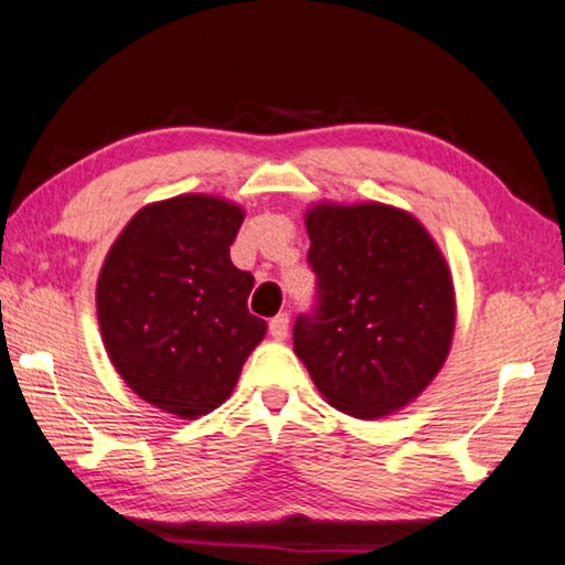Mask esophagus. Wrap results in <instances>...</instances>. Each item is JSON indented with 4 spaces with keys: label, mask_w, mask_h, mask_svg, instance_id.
Segmentation results:
<instances>
[{
    "label": "esophagus",
    "mask_w": 565,
    "mask_h": 565,
    "mask_svg": "<svg viewBox=\"0 0 565 565\" xmlns=\"http://www.w3.org/2000/svg\"><path fill=\"white\" fill-rule=\"evenodd\" d=\"M268 332H271L274 340H286V334H289V315H276L268 319Z\"/></svg>",
    "instance_id": "esophagus-1"
}]
</instances>
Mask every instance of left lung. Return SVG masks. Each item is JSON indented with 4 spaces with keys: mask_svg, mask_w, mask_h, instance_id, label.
Masks as SVG:
<instances>
[{
    "mask_svg": "<svg viewBox=\"0 0 565 565\" xmlns=\"http://www.w3.org/2000/svg\"><path fill=\"white\" fill-rule=\"evenodd\" d=\"M315 307L294 350L337 411L388 416L439 373L454 334V286L414 215L381 202L317 205L307 215Z\"/></svg>",
    "mask_w": 565,
    "mask_h": 565,
    "instance_id": "1",
    "label": "left lung"
}]
</instances>
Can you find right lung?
Wrapping results in <instances>:
<instances>
[{
	"label": "right lung",
	"mask_w": 565,
	"mask_h": 565,
	"mask_svg": "<svg viewBox=\"0 0 565 565\" xmlns=\"http://www.w3.org/2000/svg\"><path fill=\"white\" fill-rule=\"evenodd\" d=\"M243 210L180 195L139 210L100 268L96 307L108 358L167 414L205 416L235 388L266 322L248 311L254 276L233 266Z\"/></svg>",
	"instance_id": "obj_1"
}]
</instances>
